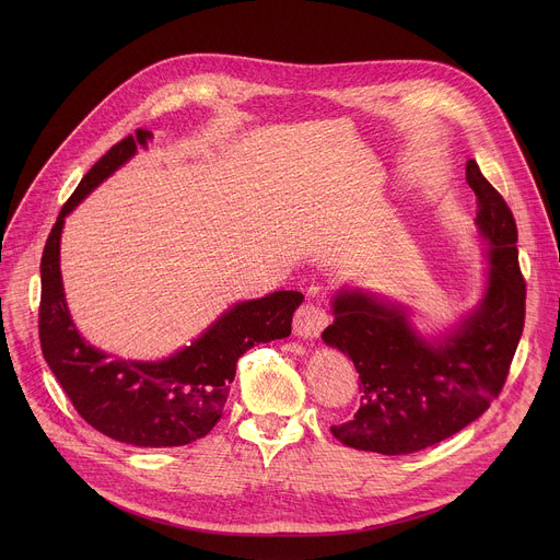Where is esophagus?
Masks as SVG:
<instances>
[{
	"instance_id": "esophagus-1",
	"label": "esophagus",
	"mask_w": 560,
	"mask_h": 560,
	"mask_svg": "<svg viewBox=\"0 0 560 560\" xmlns=\"http://www.w3.org/2000/svg\"><path fill=\"white\" fill-rule=\"evenodd\" d=\"M330 324V318L324 307H318L316 303H303L296 314H294V335L301 339H316L324 332V328Z\"/></svg>"
}]
</instances>
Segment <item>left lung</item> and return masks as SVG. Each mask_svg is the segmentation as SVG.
<instances>
[{
  "mask_svg": "<svg viewBox=\"0 0 560 560\" xmlns=\"http://www.w3.org/2000/svg\"><path fill=\"white\" fill-rule=\"evenodd\" d=\"M476 228L488 246L481 303L439 337H423L406 305L359 288L332 299L335 322L322 339L359 372L361 408L332 425L343 445L387 456L412 454L460 432L501 394L525 324V279L516 221L499 190L469 159Z\"/></svg>",
  "mask_w": 560,
  "mask_h": 560,
  "instance_id": "8db88e82",
  "label": "left lung"
}]
</instances>
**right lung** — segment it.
Listing matches in <instances>:
<instances>
[{
	"mask_svg": "<svg viewBox=\"0 0 560 560\" xmlns=\"http://www.w3.org/2000/svg\"><path fill=\"white\" fill-rule=\"evenodd\" d=\"M150 139V130L137 128L115 143L63 203L42 255L39 341L46 363L89 425L137 447H177L206 436L217 425L238 357L257 343L290 337L292 314L303 294L279 290L238 301L190 346L162 361H113L84 341L72 324L61 283L63 221Z\"/></svg>",
	"mask_w": 560,
	"mask_h": 560,
	"instance_id": "right-lung-1",
	"label": "right lung"
}]
</instances>
